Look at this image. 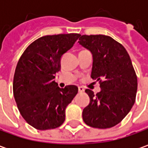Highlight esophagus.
Here are the masks:
<instances>
[{
	"instance_id": "34e87169",
	"label": "esophagus",
	"mask_w": 148,
	"mask_h": 148,
	"mask_svg": "<svg viewBox=\"0 0 148 148\" xmlns=\"http://www.w3.org/2000/svg\"><path fill=\"white\" fill-rule=\"evenodd\" d=\"M78 91H79L80 93H82L83 91H85V89L83 88L82 86H79V87H78Z\"/></svg>"
}]
</instances>
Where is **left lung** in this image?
Wrapping results in <instances>:
<instances>
[{"instance_id":"left-lung-1","label":"left lung","mask_w":148,"mask_h":148,"mask_svg":"<svg viewBox=\"0 0 148 148\" xmlns=\"http://www.w3.org/2000/svg\"><path fill=\"white\" fill-rule=\"evenodd\" d=\"M78 43L92 54L90 77L99 81L97 94L89 89V105L82 118L88 126L108 128L120 123L136 99L138 79L128 52L121 43L106 35H82Z\"/></svg>"}]
</instances>
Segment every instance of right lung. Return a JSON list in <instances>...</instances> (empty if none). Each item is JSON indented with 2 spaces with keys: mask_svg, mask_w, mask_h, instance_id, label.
<instances>
[{
  "mask_svg": "<svg viewBox=\"0 0 148 148\" xmlns=\"http://www.w3.org/2000/svg\"><path fill=\"white\" fill-rule=\"evenodd\" d=\"M81 36L79 34L47 35L25 49L17 63L13 93L20 114L38 130L58 128L65 110L78 92L76 86L59 88L54 79L61 58Z\"/></svg>",
  "mask_w": 148,
  "mask_h": 148,
  "instance_id": "add662e5",
  "label": "right lung"
}]
</instances>
